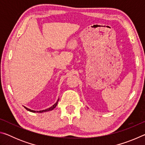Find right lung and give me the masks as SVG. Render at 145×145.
Here are the masks:
<instances>
[{"label":"right lung","mask_w":145,"mask_h":145,"mask_svg":"<svg viewBox=\"0 0 145 145\" xmlns=\"http://www.w3.org/2000/svg\"><path fill=\"white\" fill-rule=\"evenodd\" d=\"M58 101H59V99L57 100V101L56 102V104H54V105H52V106H51L50 107H49V108H48V109H45V110H42V111H34V110H31V109H29V108L26 107H25V106H24V107H25V109H26L27 110V111H30V112H38V113H41V112H47V111H52V110H53V109H54V108L56 107V105H57Z\"/></svg>","instance_id":"add662e5"}]
</instances>
